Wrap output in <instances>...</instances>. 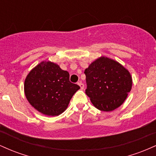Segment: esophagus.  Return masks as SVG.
<instances>
[{
  "label": "esophagus",
  "instance_id": "34e87169",
  "mask_svg": "<svg viewBox=\"0 0 156 156\" xmlns=\"http://www.w3.org/2000/svg\"><path fill=\"white\" fill-rule=\"evenodd\" d=\"M78 85H79V86H80V89H83L84 88V84H83V83H82V82H81V81H79V82H78Z\"/></svg>",
  "mask_w": 156,
  "mask_h": 156
}]
</instances>
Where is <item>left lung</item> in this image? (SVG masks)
Listing matches in <instances>:
<instances>
[{
  "label": "left lung",
  "instance_id": "8db88e82",
  "mask_svg": "<svg viewBox=\"0 0 156 156\" xmlns=\"http://www.w3.org/2000/svg\"><path fill=\"white\" fill-rule=\"evenodd\" d=\"M86 94L92 104L103 112H112L124 103L131 90L130 73L120 64L101 57L85 69Z\"/></svg>",
  "mask_w": 156,
  "mask_h": 156
}]
</instances>
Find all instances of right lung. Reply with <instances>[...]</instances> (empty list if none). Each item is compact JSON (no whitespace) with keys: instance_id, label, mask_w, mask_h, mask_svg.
Listing matches in <instances>:
<instances>
[{"instance_id":"add662e5","label":"right lung","mask_w":156,"mask_h":156,"mask_svg":"<svg viewBox=\"0 0 156 156\" xmlns=\"http://www.w3.org/2000/svg\"><path fill=\"white\" fill-rule=\"evenodd\" d=\"M80 87L69 81V74L51 62H42L25 80V94L34 108L48 116H58L67 108Z\"/></svg>"}]
</instances>
